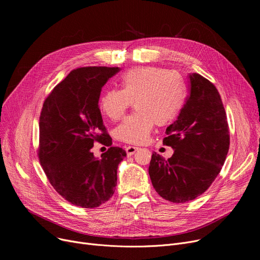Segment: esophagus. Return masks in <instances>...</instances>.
<instances>
[{
	"mask_svg": "<svg viewBox=\"0 0 260 260\" xmlns=\"http://www.w3.org/2000/svg\"><path fill=\"white\" fill-rule=\"evenodd\" d=\"M138 149H139V147H137V146H132V145H128V146L125 148V151H126L127 156H132V155H134L136 152H137Z\"/></svg>",
	"mask_w": 260,
	"mask_h": 260,
	"instance_id": "obj_1",
	"label": "esophagus"
}]
</instances>
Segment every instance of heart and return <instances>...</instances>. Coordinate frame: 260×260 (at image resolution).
I'll use <instances>...</instances> for the list:
<instances>
[{"label":"heart","mask_w":260,"mask_h":260,"mask_svg":"<svg viewBox=\"0 0 260 260\" xmlns=\"http://www.w3.org/2000/svg\"><path fill=\"white\" fill-rule=\"evenodd\" d=\"M184 101L180 77L158 67H137L123 75L120 89H108L99 100L101 113L112 121L120 120L135 102L134 115L114 132L116 139L131 144L144 142L155 123L165 126L178 116Z\"/></svg>","instance_id":"heart-1"}]
</instances>
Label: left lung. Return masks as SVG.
Masks as SVG:
<instances>
[{"instance_id": "1", "label": "left lung", "mask_w": 260, "mask_h": 260, "mask_svg": "<svg viewBox=\"0 0 260 260\" xmlns=\"http://www.w3.org/2000/svg\"><path fill=\"white\" fill-rule=\"evenodd\" d=\"M188 79L186 102L163 139L174 154L166 160L154 152L148 167L156 192L175 203L187 202L206 192L220 173L230 146L219 92L199 74H189Z\"/></svg>"}]
</instances>
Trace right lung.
<instances>
[{
  "label": "right lung",
  "mask_w": 260,
  "mask_h": 260,
  "mask_svg": "<svg viewBox=\"0 0 260 260\" xmlns=\"http://www.w3.org/2000/svg\"><path fill=\"white\" fill-rule=\"evenodd\" d=\"M119 67L89 66L72 71L45 99L40 116L41 166L53 188L74 206L92 209L115 193L124 149L112 146L99 108L102 87ZM94 142L110 148L101 159Z\"/></svg>",
  "instance_id": "add662e5"
}]
</instances>
